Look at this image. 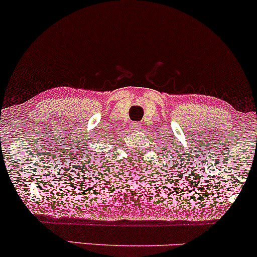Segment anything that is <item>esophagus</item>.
Here are the masks:
<instances>
[{
    "label": "esophagus",
    "instance_id": "esophagus-1",
    "mask_svg": "<svg viewBox=\"0 0 257 257\" xmlns=\"http://www.w3.org/2000/svg\"><path fill=\"white\" fill-rule=\"evenodd\" d=\"M132 129H133V131H140V129H142V124L139 122H135L132 124Z\"/></svg>",
    "mask_w": 257,
    "mask_h": 257
}]
</instances>
